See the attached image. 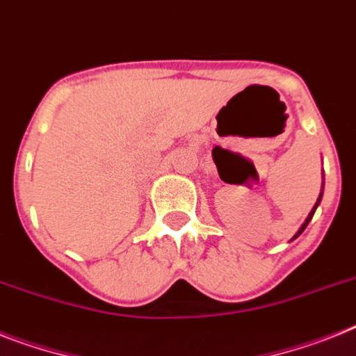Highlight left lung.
Listing matches in <instances>:
<instances>
[{
    "instance_id": "8db88e82",
    "label": "left lung",
    "mask_w": 356,
    "mask_h": 356,
    "mask_svg": "<svg viewBox=\"0 0 356 356\" xmlns=\"http://www.w3.org/2000/svg\"><path fill=\"white\" fill-rule=\"evenodd\" d=\"M321 197H322V193H321ZM321 197H318V201H316V204H315V208H313V210H312V213L307 215V219H306V222H304V224H302V226H300V229H298V232H297V235H295V237H293V238H297V237H298V235L302 234L304 229H306V226H307V224H309V220H312L313 213H315V210H316V206H318V202H321Z\"/></svg>"
}]
</instances>
